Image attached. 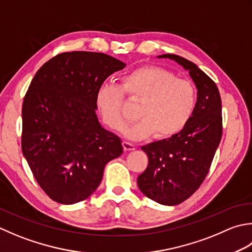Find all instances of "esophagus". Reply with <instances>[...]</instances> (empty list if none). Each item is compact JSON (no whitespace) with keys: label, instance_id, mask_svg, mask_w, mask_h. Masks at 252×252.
Wrapping results in <instances>:
<instances>
[{"label":"esophagus","instance_id":"1","mask_svg":"<svg viewBox=\"0 0 252 252\" xmlns=\"http://www.w3.org/2000/svg\"><path fill=\"white\" fill-rule=\"evenodd\" d=\"M122 146H123V149H125V151H134L135 150V145L132 144V143H129V142H123Z\"/></svg>","mask_w":252,"mask_h":252}]
</instances>
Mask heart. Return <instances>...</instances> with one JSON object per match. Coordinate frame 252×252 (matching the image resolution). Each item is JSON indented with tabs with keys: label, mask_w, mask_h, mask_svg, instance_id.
Returning <instances> with one entry per match:
<instances>
[{
	"label": "heart",
	"mask_w": 252,
	"mask_h": 252,
	"mask_svg": "<svg viewBox=\"0 0 252 252\" xmlns=\"http://www.w3.org/2000/svg\"><path fill=\"white\" fill-rule=\"evenodd\" d=\"M125 94L133 100H141L136 109L139 119L125 131L131 140L145 139L153 133L156 137L177 134L189 122L196 103L191 82L177 78L159 66L136 68L122 77L121 86L105 83L98 87L97 109L111 130L121 131L126 126Z\"/></svg>",
	"instance_id": "heart-1"
}]
</instances>
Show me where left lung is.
Returning <instances> with one entry per match:
<instances>
[{"mask_svg":"<svg viewBox=\"0 0 252 252\" xmlns=\"http://www.w3.org/2000/svg\"><path fill=\"white\" fill-rule=\"evenodd\" d=\"M158 58H169L189 71L198 88V100L180 132L142 146L149 165L137 177V186L151 200L176 205L190 198L209 174L223 133L221 99L214 81L193 62L169 53Z\"/></svg>","mask_w":252,"mask_h":252,"instance_id":"left-lung-1","label":"left lung"}]
</instances>
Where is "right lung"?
<instances>
[{
	"label": "right lung",
	"mask_w": 252,
	"mask_h": 252,
	"mask_svg": "<svg viewBox=\"0 0 252 252\" xmlns=\"http://www.w3.org/2000/svg\"><path fill=\"white\" fill-rule=\"evenodd\" d=\"M126 64L108 54L64 52L37 71L22 108V151L34 179L53 201L73 204L100 185L121 139L100 126L96 93Z\"/></svg>",
	"instance_id": "obj_1"
}]
</instances>
